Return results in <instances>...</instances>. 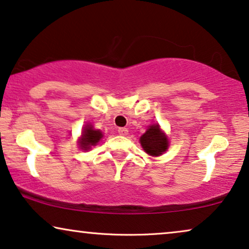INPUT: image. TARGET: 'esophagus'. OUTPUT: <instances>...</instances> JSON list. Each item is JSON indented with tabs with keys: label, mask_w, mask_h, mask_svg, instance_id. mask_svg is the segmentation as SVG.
Wrapping results in <instances>:
<instances>
[{
	"label": "esophagus",
	"mask_w": 249,
	"mask_h": 249,
	"mask_svg": "<svg viewBox=\"0 0 249 249\" xmlns=\"http://www.w3.org/2000/svg\"><path fill=\"white\" fill-rule=\"evenodd\" d=\"M118 132H119V135H121V136H127L128 135V129L127 128H119Z\"/></svg>",
	"instance_id": "esophagus-1"
}]
</instances>
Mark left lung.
I'll return each instance as SVG.
<instances>
[{
  "mask_svg": "<svg viewBox=\"0 0 249 249\" xmlns=\"http://www.w3.org/2000/svg\"><path fill=\"white\" fill-rule=\"evenodd\" d=\"M141 144L149 155L159 156L168 148V138L160 129L159 124H153L141 137Z\"/></svg>",
  "mask_w": 249,
  "mask_h": 249,
  "instance_id": "obj_1",
  "label": "left lung"
}]
</instances>
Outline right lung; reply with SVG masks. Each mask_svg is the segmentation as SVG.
I'll return each instance as SVG.
<instances>
[{"label":"right lung","instance_id":"right-lung-1","mask_svg":"<svg viewBox=\"0 0 249 249\" xmlns=\"http://www.w3.org/2000/svg\"><path fill=\"white\" fill-rule=\"evenodd\" d=\"M102 138V132L100 130H95L90 124L85 125V129L83 131V136L79 141L80 147L87 151L90 148V146H95L100 142Z\"/></svg>","mask_w":249,"mask_h":249}]
</instances>
